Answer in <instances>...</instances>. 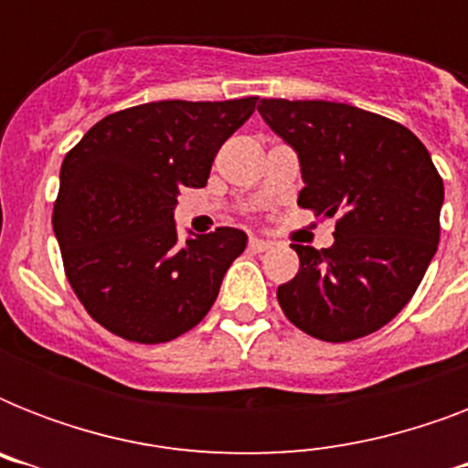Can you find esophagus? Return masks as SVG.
<instances>
[{
  "instance_id": "obj_1",
  "label": "esophagus",
  "mask_w": 468,
  "mask_h": 468,
  "mask_svg": "<svg viewBox=\"0 0 468 468\" xmlns=\"http://www.w3.org/2000/svg\"><path fill=\"white\" fill-rule=\"evenodd\" d=\"M248 248L252 250V252H267V250L271 248L270 240H262V238H250Z\"/></svg>"
}]
</instances>
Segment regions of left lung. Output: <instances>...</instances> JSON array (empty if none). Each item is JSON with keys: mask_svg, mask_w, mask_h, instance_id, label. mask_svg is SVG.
I'll list each match as a JSON object with an SVG mask.
<instances>
[{"mask_svg": "<svg viewBox=\"0 0 468 468\" xmlns=\"http://www.w3.org/2000/svg\"><path fill=\"white\" fill-rule=\"evenodd\" d=\"M257 112L301 162V208L335 223V242L292 248L299 271L277 289L293 325L349 342L396 318L440 242L444 184L428 148L396 121L337 101L262 99Z\"/></svg>", "mask_w": 468, "mask_h": 468, "instance_id": "1", "label": "left lung"}]
</instances>
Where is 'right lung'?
<instances>
[{
    "mask_svg": "<svg viewBox=\"0 0 468 468\" xmlns=\"http://www.w3.org/2000/svg\"><path fill=\"white\" fill-rule=\"evenodd\" d=\"M257 97L153 101L109 113L60 167L53 230L65 274L99 325L157 345L198 325L248 245L238 228L179 242L176 194L201 189Z\"/></svg>",
    "mask_w": 468,
    "mask_h": 468,
    "instance_id": "1",
    "label": "right lung"
}]
</instances>
